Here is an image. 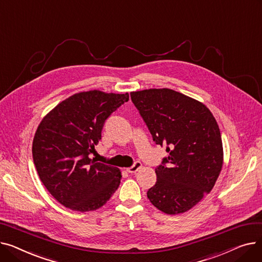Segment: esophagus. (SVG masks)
<instances>
[{
    "mask_svg": "<svg viewBox=\"0 0 262 262\" xmlns=\"http://www.w3.org/2000/svg\"><path fill=\"white\" fill-rule=\"evenodd\" d=\"M141 167H142L141 162H140V161H136V162L133 164V166H132L130 168H127V169H126V171H127L128 173L133 174V173H136V172L138 171L139 169H141Z\"/></svg>",
    "mask_w": 262,
    "mask_h": 262,
    "instance_id": "obj_1",
    "label": "esophagus"
}]
</instances>
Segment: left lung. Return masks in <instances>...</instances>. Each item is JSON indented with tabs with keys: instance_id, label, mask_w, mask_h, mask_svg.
<instances>
[{
	"instance_id": "8db88e82",
	"label": "left lung",
	"mask_w": 262,
	"mask_h": 262,
	"mask_svg": "<svg viewBox=\"0 0 262 262\" xmlns=\"http://www.w3.org/2000/svg\"><path fill=\"white\" fill-rule=\"evenodd\" d=\"M156 144L168 157L155 169L157 182L147 199L167 214L191 209L212 190L223 167L217 123L203 103L172 89L130 92Z\"/></svg>"
}]
</instances>
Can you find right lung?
Masks as SVG:
<instances>
[{
    "label": "right lung",
    "mask_w": 262,
    "mask_h": 262,
    "mask_svg": "<svg viewBox=\"0 0 262 262\" xmlns=\"http://www.w3.org/2000/svg\"><path fill=\"white\" fill-rule=\"evenodd\" d=\"M129 95L90 90L60 102L42 119L33 140L40 181L64 207L86 212L101 208L121 183V171L90 155L106 119Z\"/></svg>",
    "instance_id": "add662e5"
}]
</instances>
